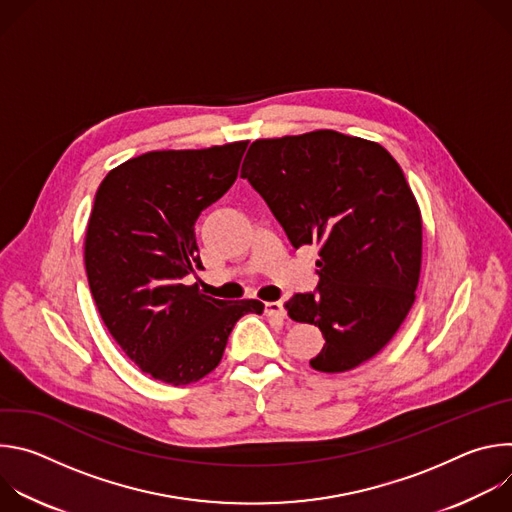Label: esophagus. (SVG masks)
Returning <instances> with one entry per match:
<instances>
[{
  "label": "esophagus",
  "mask_w": 512,
  "mask_h": 512,
  "mask_svg": "<svg viewBox=\"0 0 512 512\" xmlns=\"http://www.w3.org/2000/svg\"><path fill=\"white\" fill-rule=\"evenodd\" d=\"M265 314L269 318H277V320H283L285 318V310H283V304L281 302H265Z\"/></svg>",
  "instance_id": "34e87169"
}]
</instances>
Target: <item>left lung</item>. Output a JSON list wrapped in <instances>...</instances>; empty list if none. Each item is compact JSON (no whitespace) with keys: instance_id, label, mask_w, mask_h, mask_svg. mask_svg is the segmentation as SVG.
I'll return each instance as SVG.
<instances>
[{"instance_id":"obj_1","label":"left lung","mask_w":512,"mask_h":512,"mask_svg":"<svg viewBox=\"0 0 512 512\" xmlns=\"http://www.w3.org/2000/svg\"><path fill=\"white\" fill-rule=\"evenodd\" d=\"M241 176L291 245L320 247L316 291L285 302L291 320L324 334L312 369L373 358L407 318L421 273V212L401 166L375 141L318 129L253 141Z\"/></svg>"}]
</instances>
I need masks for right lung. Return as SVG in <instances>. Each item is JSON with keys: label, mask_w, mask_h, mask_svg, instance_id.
<instances>
[{"label": "right lung", "mask_w": 512, "mask_h": 512, "mask_svg": "<svg viewBox=\"0 0 512 512\" xmlns=\"http://www.w3.org/2000/svg\"><path fill=\"white\" fill-rule=\"evenodd\" d=\"M247 143L141 154L95 194L85 235L91 294L109 334L156 381H200L218 367L237 320L263 314L259 300H214L182 283L202 265L196 218L233 186Z\"/></svg>", "instance_id": "add662e5"}]
</instances>
